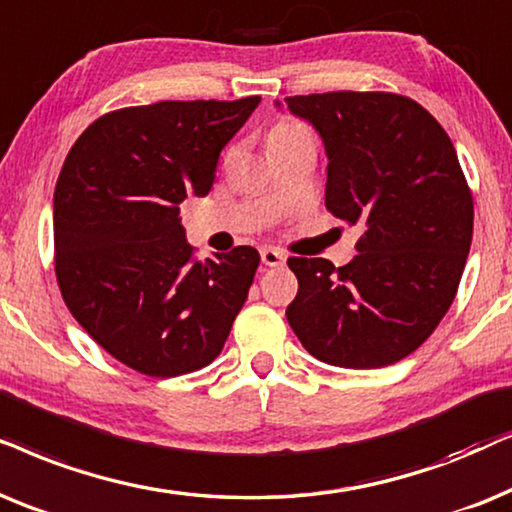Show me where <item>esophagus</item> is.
<instances>
[{"label":"esophagus","mask_w":512,"mask_h":512,"mask_svg":"<svg viewBox=\"0 0 512 512\" xmlns=\"http://www.w3.org/2000/svg\"><path fill=\"white\" fill-rule=\"evenodd\" d=\"M260 257H262V264H267V267H283L285 264V255L276 248H262Z\"/></svg>","instance_id":"esophagus-1"}]
</instances>
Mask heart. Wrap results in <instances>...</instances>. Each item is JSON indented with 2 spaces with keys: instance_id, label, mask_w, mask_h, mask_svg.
I'll return each mask as SVG.
<instances>
[{
  "instance_id": "b5f03b06",
  "label": "heart",
  "mask_w": 512,
  "mask_h": 512,
  "mask_svg": "<svg viewBox=\"0 0 512 512\" xmlns=\"http://www.w3.org/2000/svg\"><path fill=\"white\" fill-rule=\"evenodd\" d=\"M306 133H309V131H306V128L299 124V121H295V119H281V121H276L274 126H271V131H269V147L281 145V142H285V140L299 138V135H306Z\"/></svg>"
}]
</instances>
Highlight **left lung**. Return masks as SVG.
I'll list each match as a JSON object with an SVG mask.
<instances>
[{
	"label": "left lung",
	"instance_id": "1",
	"mask_svg": "<svg viewBox=\"0 0 512 512\" xmlns=\"http://www.w3.org/2000/svg\"><path fill=\"white\" fill-rule=\"evenodd\" d=\"M285 105L323 138L325 208L363 229L358 255L339 269L290 257L299 290L288 323L323 363H398L433 335L466 267L473 194L452 140L398 93L292 95Z\"/></svg>",
	"mask_w": 512,
	"mask_h": 512
}]
</instances>
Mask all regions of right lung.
<instances>
[{
    "instance_id": "obj_1",
    "label": "right lung",
    "mask_w": 512,
    "mask_h": 512,
    "mask_svg": "<svg viewBox=\"0 0 512 512\" xmlns=\"http://www.w3.org/2000/svg\"><path fill=\"white\" fill-rule=\"evenodd\" d=\"M260 95L163 100L93 121L53 194L56 278L77 323L131 370L177 377L220 356L260 267L238 245L196 262L180 203L206 196L217 159Z\"/></svg>"
}]
</instances>
